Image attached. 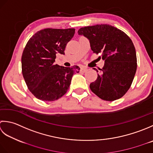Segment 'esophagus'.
I'll list each match as a JSON object with an SVG mask.
<instances>
[{
	"instance_id": "obj_1",
	"label": "esophagus",
	"mask_w": 153,
	"mask_h": 153,
	"mask_svg": "<svg viewBox=\"0 0 153 153\" xmlns=\"http://www.w3.org/2000/svg\"><path fill=\"white\" fill-rule=\"evenodd\" d=\"M86 71H87V69H86V68H84V67H81L80 68V71H82V72H83V73L86 72Z\"/></svg>"
}]
</instances>
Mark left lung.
Here are the masks:
<instances>
[{
	"label": "left lung",
	"mask_w": 153,
	"mask_h": 153,
	"mask_svg": "<svg viewBox=\"0 0 153 153\" xmlns=\"http://www.w3.org/2000/svg\"><path fill=\"white\" fill-rule=\"evenodd\" d=\"M78 33L89 40L92 51L101 53L104 61L97 79L90 85V90L104 100L122 97L131 85L137 70L136 51L131 39L123 31L108 24L81 27Z\"/></svg>",
	"instance_id": "1"
}]
</instances>
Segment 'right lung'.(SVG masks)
Returning <instances> with one entry per match:
<instances>
[{"mask_svg":"<svg viewBox=\"0 0 153 153\" xmlns=\"http://www.w3.org/2000/svg\"><path fill=\"white\" fill-rule=\"evenodd\" d=\"M75 29L46 28L38 31L27 42L22 55V70L27 88L37 99L55 101L69 88L74 73L80 68L55 64L56 54L65 55L67 43Z\"/></svg>","mask_w":153,"mask_h":153,"instance_id":"right-lung-1","label":"right lung"}]
</instances>
